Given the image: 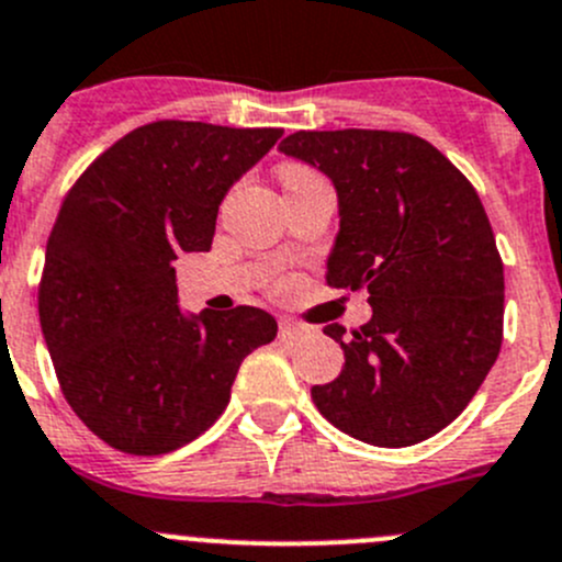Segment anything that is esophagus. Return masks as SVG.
<instances>
[{
  "mask_svg": "<svg viewBox=\"0 0 562 562\" xmlns=\"http://www.w3.org/2000/svg\"><path fill=\"white\" fill-rule=\"evenodd\" d=\"M307 335H310V326L296 324V321L291 318L280 321V337H285V340H299V337H307Z\"/></svg>",
  "mask_w": 562,
  "mask_h": 562,
  "instance_id": "34e87169",
  "label": "esophagus"
}]
</instances>
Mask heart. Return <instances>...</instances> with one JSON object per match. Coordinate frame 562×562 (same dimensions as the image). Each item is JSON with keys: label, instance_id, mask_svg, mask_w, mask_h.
<instances>
[{"label": "heart", "instance_id": "1", "mask_svg": "<svg viewBox=\"0 0 562 562\" xmlns=\"http://www.w3.org/2000/svg\"><path fill=\"white\" fill-rule=\"evenodd\" d=\"M304 172H307V170H299V167H288V170H285V181H288V178L304 176Z\"/></svg>", "mask_w": 562, "mask_h": 562}]
</instances>
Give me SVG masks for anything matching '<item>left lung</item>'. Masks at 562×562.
<instances>
[{
	"label": "left lung",
	"instance_id": "8db88e82",
	"mask_svg": "<svg viewBox=\"0 0 562 562\" xmlns=\"http://www.w3.org/2000/svg\"><path fill=\"white\" fill-rule=\"evenodd\" d=\"M280 154L337 192L326 282L368 288L373 315L340 342V375L313 386L318 412L359 442L408 448L450 426L497 362L505 277L472 183L403 131H296Z\"/></svg>",
	"mask_w": 562,
	"mask_h": 562
}]
</instances>
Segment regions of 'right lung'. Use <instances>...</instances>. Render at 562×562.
Segmentation results:
<instances>
[{"mask_svg":"<svg viewBox=\"0 0 562 562\" xmlns=\"http://www.w3.org/2000/svg\"><path fill=\"white\" fill-rule=\"evenodd\" d=\"M282 128L159 120L74 183L46 244L37 313L65 401L123 453L161 456L216 423L266 310L183 313L172 260L209 252L216 214Z\"/></svg>","mask_w":562,"mask_h":562,"instance_id":"1","label":"right lung"}]
</instances>
